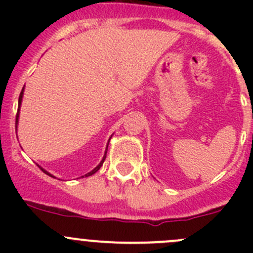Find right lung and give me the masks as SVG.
Here are the masks:
<instances>
[{"label": "right lung", "instance_id": "obj_1", "mask_svg": "<svg viewBox=\"0 0 253 253\" xmlns=\"http://www.w3.org/2000/svg\"><path fill=\"white\" fill-rule=\"evenodd\" d=\"M23 91H24V88H23V89H22V91H20V95H19V100H18V104H19V106H20V104H22V98H23ZM18 117H19V110H18V112H17V116H16V124H18ZM108 144H109V143H108ZM106 152H108V147H106V150H105V154H104V158H103V160H101V162H100V164H99V165H98V167H96V168H95V169H94V170H91V171H90V172H88V174H86L85 176H91V175H93V174H95V172H96V171H98V170H99V169H100V167H101V165H103L104 160H105V158H106ZM40 169H42V171H44V172H45V174H46V175H48V176H51V177H53V176H52V175H51V174H50V172H47V171H46V170H44V169H42V168H40Z\"/></svg>", "mask_w": 253, "mask_h": 253}]
</instances>
